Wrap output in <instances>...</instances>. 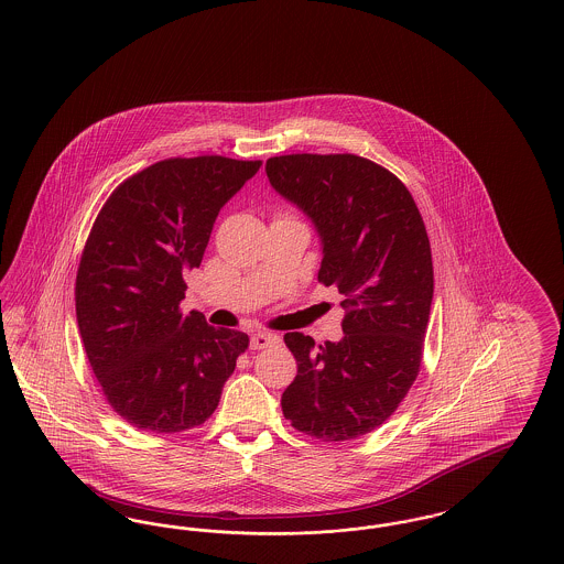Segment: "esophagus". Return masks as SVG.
Returning a JSON list of instances; mask_svg holds the SVG:
<instances>
[{
  "label": "esophagus",
  "mask_w": 564,
  "mask_h": 564,
  "mask_svg": "<svg viewBox=\"0 0 564 564\" xmlns=\"http://www.w3.org/2000/svg\"><path fill=\"white\" fill-rule=\"evenodd\" d=\"M274 345H279V336H276V334L258 332V334L251 336V345H249V347H251V350H262L274 347Z\"/></svg>",
  "instance_id": "esophagus-1"
}]
</instances>
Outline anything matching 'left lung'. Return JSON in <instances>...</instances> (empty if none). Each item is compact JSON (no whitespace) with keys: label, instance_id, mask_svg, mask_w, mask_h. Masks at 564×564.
Wrapping results in <instances>:
<instances>
[{"label":"left lung","instance_id":"8db88e82","mask_svg":"<svg viewBox=\"0 0 564 564\" xmlns=\"http://www.w3.org/2000/svg\"><path fill=\"white\" fill-rule=\"evenodd\" d=\"M270 186L308 215L322 237L319 281L345 295L343 340L285 334L297 375L285 419L311 437L347 442L380 427L416 380L433 300L423 217L402 182L355 154L267 161Z\"/></svg>","mask_w":564,"mask_h":564}]
</instances>
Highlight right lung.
I'll list each match as a JSON object with an SVG mask.
<instances>
[{"label":"right lung","instance_id":"obj_1","mask_svg":"<svg viewBox=\"0 0 564 564\" xmlns=\"http://www.w3.org/2000/svg\"><path fill=\"white\" fill-rule=\"evenodd\" d=\"M262 161L166 159L109 194L82 251L76 317L88 364L118 416L180 433L217 408L247 334L180 311L219 209Z\"/></svg>","mask_w":564,"mask_h":564}]
</instances>
